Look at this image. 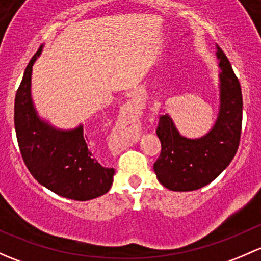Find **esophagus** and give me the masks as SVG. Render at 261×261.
<instances>
[{
	"mask_svg": "<svg viewBox=\"0 0 261 261\" xmlns=\"http://www.w3.org/2000/svg\"><path fill=\"white\" fill-rule=\"evenodd\" d=\"M141 109L142 104L139 103V100H137L136 98L130 99L127 103V106H125V112H127L128 114H138V113L141 112Z\"/></svg>",
	"mask_w": 261,
	"mask_h": 261,
	"instance_id": "obj_1",
	"label": "esophagus"
}]
</instances>
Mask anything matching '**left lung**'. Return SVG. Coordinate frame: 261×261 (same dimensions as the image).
I'll use <instances>...</instances> for the list:
<instances>
[{
  "label": "left lung",
  "mask_w": 261,
  "mask_h": 261,
  "mask_svg": "<svg viewBox=\"0 0 261 261\" xmlns=\"http://www.w3.org/2000/svg\"><path fill=\"white\" fill-rule=\"evenodd\" d=\"M220 109L214 127L201 138L181 136L168 114L161 115L155 130L161 154L154 168L158 181L171 191H195L214 181L235 157L241 136L243 95L229 59L217 45Z\"/></svg>",
  "instance_id": "obj_1"
}]
</instances>
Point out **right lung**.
Here are the masks:
<instances>
[{
  "instance_id": "right-lung-1",
  "label": "right lung",
  "mask_w": 261,
  "mask_h": 261,
  "mask_svg": "<svg viewBox=\"0 0 261 261\" xmlns=\"http://www.w3.org/2000/svg\"><path fill=\"white\" fill-rule=\"evenodd\" d=\"M32 56L15 98V129L26 167L44 187L63 197L88 201L111 190L114 168L103 167L93 157L90 139L83 125L56 129L42 120L31 98Z\"/></svg>"
}]
</instances>
